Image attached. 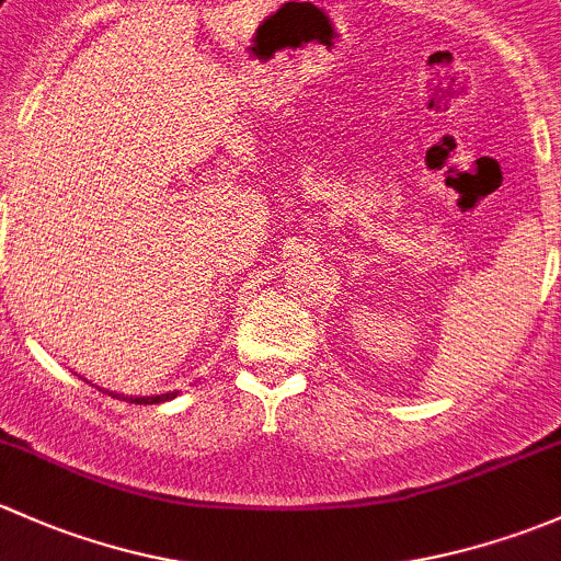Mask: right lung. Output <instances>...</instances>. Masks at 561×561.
I'll return each instance as SVG.
<instances>
[{
    "mask_svg": "<svg viewBox=\"0 0 561 561\" xmlns=\"http://www.w3.org/2000/svg\"><path fill=\"white\" fill-rule=\"evenodd\" d=\"M113 394V391H110ZM113 397H121V394H113ZM175 397V391L172 394H156V397H124L126 402H135V405H153V402H164V400H172Z\"/></svg>",
    "mask_w": 561,
    "mask_h": 561,
    "instance_id": "add662e5",
    "label": "right lung"
}]
</instances>
